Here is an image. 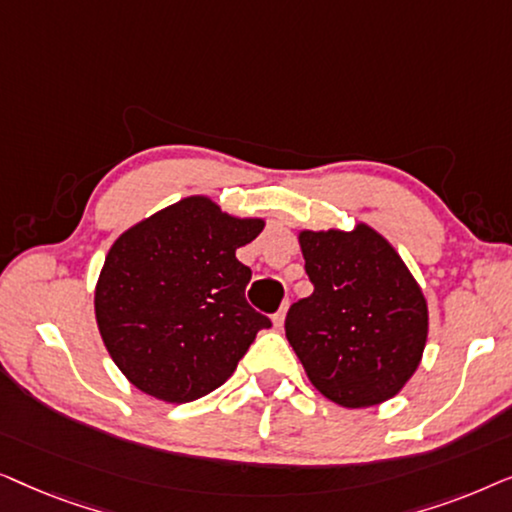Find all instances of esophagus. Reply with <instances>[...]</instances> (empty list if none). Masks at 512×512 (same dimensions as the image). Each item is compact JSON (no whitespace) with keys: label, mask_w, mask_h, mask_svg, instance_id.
<instances>
[{"label":"esophagus","mask_w":512,"mask_h":512,"mask_svg":"<svg viewBox=\"0 0 512 512\" xmlns=\"http://www.w3.org/2000/svg\"><path fill=\"white\" fill-rule=\"evenodd\" d=\"M284 319H286V305L279 307V312L275 314V317H272V324H275V328H282Z\"/></svg>","instance_id":"obj_1"}]
</instances>
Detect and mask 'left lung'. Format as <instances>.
<instances>
[{
    "label": "left lung",
    "instance_id": "8db88e82",
    "mask_svg": "<svg viewBox=\"0 0 512 512\" xmlns=\"http://www.w3.org/2000/svg\"><path fill=\"white\" fill-rule=\"evenodd\" d=\"M312 296L291 305L286 340L307 377L342 408L394 398L415 375L429 307L389 240L368 226L300 230Z\"/></svg>",
    "mask_w": 512,
    "mask_h": 512
}]
</instances>
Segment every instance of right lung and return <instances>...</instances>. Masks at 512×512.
I'll return each mask as SVG.
<instances>
[{
	"label": "right lung",
	"instance_id": "add662e5",
	"mask_svg": "<svg viewBox=\"0 0 512 512\" xmlns=\"http://www.w3.org/2000/svg\"><path fill=\"white\" fill-rule=\"evenodd\" d=\"M263 226L191 195L111 244L95 319L130 384L165 403H188L235 373L256 333L272 326L244 298L251 270L235 256Z\"/></svg>",
	"mask_w": 512,
	"mask_h": 512
}]
</instances>
